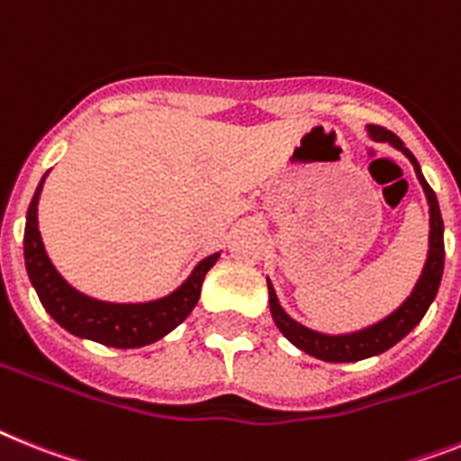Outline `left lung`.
<instances>
[{"instance_id": "1", "label": "left lung", "mask_w": 461, "mask_h": 461, "mask_svg": "<svg viewBox=\"0 0 461 461\" xmlns=\"http://www.w3.org/2000/svg\"><path fill=\"white\" fill-rule=\"evenodd\" d=\"M368 131L373 140L392 142V145L396 147V149H401V152L412 161V166H415L417 177H420L421 187H424V194H427L429 212H431L429 258H427V265H424V272H421L420 281H417L415 290H412V295H410L392 316H386L384 321L366 328V330L351 332V335H321V332H314V330H309V328L300 326L297 321L290 319L284 309H281L272 284L267 281V284H269V309H272L274 323L278 326V330L284 332L285 338L295 344L297 349L307 351L309 356H316V358H321V361H330V363L361 361V358H368V356H377L382 354V351L392 349L393 344L401 342V339H403L405 335H408V332L412 330L421 319H424L429 304L434 303L436 293H438L440 276H443L446 243H443V218H440L436 192L429 187V183L424 180V176H421L417 158L412 157V152L403 145V140H401L396 133L386 131L384 126H377V123H370Z\"/></svg>"}]
</instances>
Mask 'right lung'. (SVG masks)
Returning <instances> with one entry per match:
<instances>
[{
  "label": "right lung",
  "mask_w": 461,
  "mask_h": 461,
  "mask_svg": "<svg viewBox=\"0 0 461 461\" xmlns=\"http://www.w3.org/2000/svg\"><path fill=\"white\" fill-rule=\"evenodd\" d=\"M46 177V176H44ZM34 192L30 208H27L25 222V267L27 276L32 281L41 304L53 319L77 338H86L93 342L117 347V349H135L145 344L157 342L166 332L180 326L196 307L201 295V284L206 272L215 265L220 255H211L196 265L192 276L185 281L176 293L164 300L145 304H112L100 303L88 295H81L79 290L65 281L51 265L49 255L41 243L40 227H37V203H40L41 185Z\"/></svg>",
  "instance_id": "obj_1"
}]
</instances>
